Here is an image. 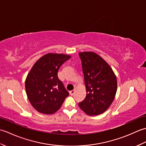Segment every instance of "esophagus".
<instances>
[{
	"label": "esophagus",
	"instance_id": "1",
	"mask_svg": "<svg viewBox=\"0 0 146 146\" xmlns=\"http://www.w3.org/2000/svg\"><path fill=\"white\" fill-rule=\"evenodd\" d=\"M75 90H71V91H70V95H73L74 94H75Z\"/></svg>",
	"mask_w": 146,
	"mask_h": 146
}]
</instances>
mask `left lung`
Returning a JSON list of instances; mask_svg holds the SVG:
<instances>
[{
  "label": "left lung",
  "instance_id": "1",
  "mask_svg": "<svg viewBox=\"0 0 146 146\" xmlns=\"http://www.w3.org/2000/svg\"><path fill=\"white\" fill-rule=\"evenodd\" d=\"M86 96L79 107L88 115L105 112L112 103L117 89L116 76L106 61L94 52H79Z\"/></svg>",
  "mask_w": 146,
  "mask_h": 146
}]
</instances>
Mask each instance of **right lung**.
Returning a JSON list of instances; mask_svg holds the SVG:
<instances>
[{"instance_id":"add662e5","label":"right lung","mask_w":146,"mask_h":146,"mask_svg":"<svg viewBox=\"0 0 146 146\" xmlns=\"http://www.w3.org/2000/svg\"><path fill=\"white\" fill-rule=\"evenodd\" d=\"M71 56L48 53L40 58L27 75L25 88L32 106L39 112L52 114L58 111L69 93L59 80L58 71Z\"/></svg>"}]
</instances>
